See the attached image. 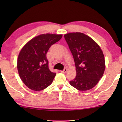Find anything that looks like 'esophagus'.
Masks as SVG:
<instances>
[{
  "instance_id": "obj_1",
  "label": "esophagus",
  "mask_w": 122,
  "mask_h": 122,
  "mask_svg": "<svg viewBox=\"0 0 122 122\" xmlns=\"http://www.w3.org/2000/svg\"><path fill=\"white\" fill-rule=\"evenodd\" d=\"M66 71H67V69H66V68H65L63 70V71H61V72L63 73H66Z\"/></svg>"
}]
</instances>
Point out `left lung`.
I'll list each match as a JSON object with an SVG mask.
<instances>
[{"mask_svg": "<svg viewBox=\"0 0 122 122\" xmlns=\"http://www.w3.org/2000/svg\"><path fill=\"white\" fill-rule=\"evenodd\" d=\"M76 65V76L70 84L81 91L93 88L102 77L105 60L99 46L89 36L82 33L64 35Z\"/></svg>", "mask_w": 122, "mask_h": 122, "instance_id": "1", "label": "left lung"}]
</instances>
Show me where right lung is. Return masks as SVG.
Returning a JSON list of instances; mask_svg holds the SVG:
<instances>
[{"label":"right lung","mask_w":122,"mask_h":122,"mask_svg":"<svg viewBox=\"0 0 122 122\" xmlns=\"http://www.w3.org/2000/svg\"><path fill=\"white\" fill-rule=\"evenodd\" d=\"M61 37V34L40 35L28 41L20 51L17 61L18 73L29 89L40 91L53 82L56 73L49 70L46 53Z\"/></svg>","instance_id":"right-lung-1"}]
</instances>
